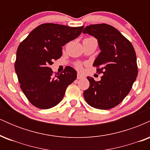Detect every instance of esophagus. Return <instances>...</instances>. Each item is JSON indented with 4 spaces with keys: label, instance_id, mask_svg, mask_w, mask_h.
Wrapping results in <instances>:
<instances>
[{
    "label": "esophagus",
    "instance_id": "1",
    "mask_svg": "<svg viewBox=\"0 0 150 150\" xmlns=\"http://www.w3.org/2000/svg\"><path fill=\"white\" fill-rule=\"evenodd\" d=\"M84 77L83 75H80V74H77V79H78V80H80V79H82Z\"/></svg>",
    "mask_w": 150,
    "mask_h": 150
}]
</instances>
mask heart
I'll return each instance as SVG.
<instances>
[{
    "instance_id": "1",
    "label": "heart",
    "mask_w": 150,
    "mask_h": 150,
    "mask_svg": "<svg viewBox=\"0 0 150 150\" xmlns=\"http://www.w3.org/2000/svg\"><path fill=\"white\" fill-rule=\"evenodd\" d=\"M75 68H76L77 70H81L82 69V64H81V63H76V64H75Z\"/></svg>"
}]
</instances>
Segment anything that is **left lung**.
Instances as JSON below:
<instances>
[{
    "label": "left lung",
    "instance_id": "8db88e82",
    "mask_svg": "<svg viewBox=\"0 0 150 150\" xmlns=\"http://www.w3.org/2000/svg\"><path fill=\"white\" fill-rule=\"evenodd\" d=\"M82 32L97 39L101 52L93 66L104 74L100 81L87 77L89 87L84 91V97L95 108H112L128 95L137 76L135 51L130 41L107 24L87 26Z\"/></svg>",
    "mask_w": 150,
    "mask_h": 150
}]
</instances>
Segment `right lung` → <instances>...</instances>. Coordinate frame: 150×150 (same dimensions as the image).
Masks as SVG:
<instances>
[{
	"mask_svg": "<svg viewBox=\"0 0 150 150\" xmlns=\"http://www.w3.org/2000/svg\"><path fill=\"white\" fill-rule=\"evenodd\" d=\"M84 26L42 24L30 32L17 50L15 70L20 87L36 107L48 109L59 104L68 86L77 78L70 66L53 74L50 65L62 56V46L76 39Z\"/></svg>",
	"mask_w": 150,
	"mask_h": 150,
	"instance_id": "obj_1",
	"label": "right lung"
}]
</instances>
